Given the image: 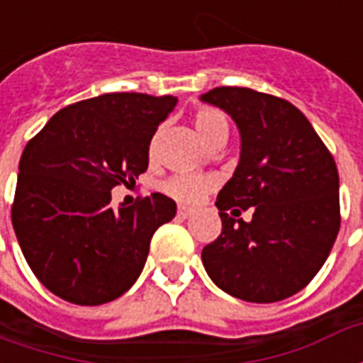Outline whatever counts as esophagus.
Segmentation results:
<instances>
[{
    "instance_id": "34e87169",
    "label": "esophagus",
    "mask_w": 363,
    "mask_h": 363,
    "mask_svg": "<svg viewBox=\"0 0 363 363\" xmlns=\"http://www.w3.org/2000/svg\"><path fill=\"white\" fill-rule=\"evenodd\" d=\"M190 213H192V210H190V208H186V206H179V210H177V216H179L181 220H186Z\"/></svg>"
}]
</instances>
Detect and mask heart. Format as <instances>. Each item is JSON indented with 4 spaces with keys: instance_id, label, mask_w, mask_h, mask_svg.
Wrapping results in <instances>:
<instances>
[{
    "instance_id": "1",
    "label": "heart",
    "mask_w": 363,
    "mask_h": 363,
    "mask_svg": "<svg viewBox=\"0 0 363 363\" xmlns=\"http://www.w3.org/2000/svg\"><path fill=\"white\" fill-rule=\"evenodd\" d=\"M192 124L196 128L202 142L212 145L216 140L229 135V124L225 116L212 106H198L192 112ZM155 151V140L150 143V153ZM216 186L213 177L206 174H174L169 181L163 182V192L177 202L182 204H196L200 198L208 194Z\"/></svg>"
}]
</instances>
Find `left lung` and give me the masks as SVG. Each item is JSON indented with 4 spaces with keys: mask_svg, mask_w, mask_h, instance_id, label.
I'll list each match as a JSON object with an SVG mask.
<instances>
[{
    "mask_svg": "<svg viewBox=\"0 0 363 363\" xmlns=\"http://www.w3.org/2000/svg\"><path fill=\"white\" fill-rule=\"evenodd\" d=\"M231 114L241 159L218 194L220 237L202 249L213 284L251 303H274L309 284L340 229L338 169L303 112L247 87L202 95ZM253 208V220L231 218Z\"/></svg>",
    "mask_w": 363,
    "mask_h": 363,
    "instance_id": "8db88e82",
    "label": "left lung"
}]
</instances>
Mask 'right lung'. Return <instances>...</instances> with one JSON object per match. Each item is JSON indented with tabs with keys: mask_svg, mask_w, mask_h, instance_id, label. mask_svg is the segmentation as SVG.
<instances>
[{
	"mask_svg": "<svg viewBox=\"0 0 363 363\" xmlns=\"http://www.w3.org/2000/svg\"><path fill=\"white\" fill-rule=\"evenodd\" d=\"M173 95L108 93L58 111L19 161L11 221L44 288L75 305L132 288L159 225L177 204L161 192L114 210L111 190L147 171L150 143Z\"/></svg>",
	"mask_w": 363,
	"mask_h": 363,
	"instance_id": "add662e5",
	"label": "right lung"
}]
</instances>
